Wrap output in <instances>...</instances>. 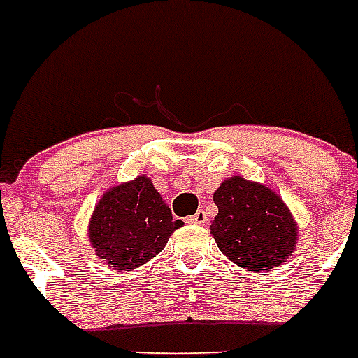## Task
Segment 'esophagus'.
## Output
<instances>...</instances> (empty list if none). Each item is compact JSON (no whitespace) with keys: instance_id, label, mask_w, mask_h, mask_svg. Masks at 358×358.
I'll return each mask as SVG.
<instances>
[{"instance_id":"1","label":"esophagus","mask_w":358,"mask_h":358,"mask_svg":"<svg viewBox=\"0 0 358 358\" xmlns=\"http://www.w3.org/2000/svg\"><path fill=\"white\" fill-rule=\"evenodd\" d=\"M187 222H192V224H207V213L199 209L195 215L187 217Z\"/></svg>"}]
</instances>
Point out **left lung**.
I'll use <instances>...</instances> for the list:
<instances>
[{"instance_id": "obj_1", "label": "left lung", "mask_w": 358, "mask_h": 358, "mask_svg": "<svg viewBox=\"0 0 358 358\" xmlns=\"http://www.w3.org/2000/svg\"><path fill=\"white\" fill-rule=\"evenodd\" d=\"M213 201L218 215L210 222V234L232 263L266 272L292 255L297 228L276 192L234 176L220 184Z\"/></svg>"}]
</instances>
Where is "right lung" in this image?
Here are the masks:
<instances>
[{
  "label": "right lung",
  "instance_id": "add662e5",
  "mask_svg": "<svg viewBox=\"0 0 358 358\" xmlns=\"http://www.w3.org/2000/svg\"><path fill=\"white\" fill-rule=\"evenodd\" d=\"M182 226L148 176L110 187L90 220V241L99 259L117 270H132L161 253Z\"/></svg>",
  "mask_w": 358,
  "mask_h": 358
}]
</instances>
